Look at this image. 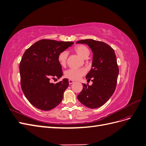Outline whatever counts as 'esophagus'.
<instances>
[{
    "label": "esophagus",
    "mask_w": 146,
    "mask_h": 146,
    "mask_svg": "<svg viewBox=\"0 0 146 146\" xmlns=\"http://www.w3.org/2000/svg\"><path fill=\"white\" fill-rule=\"evenodd\" d=\"M74 83V81L72 80H69V84H72Z\"/></svg>",
    "instance_id": "esophagus-1"
}]
</instances>
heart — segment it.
I'll list each match as a JSON object with an SVG mask.
<instances>
[{"instance_id": "b5f03b06", "label": "heart", "mask_w": 146, "mask_h": 146, "mask_svg": "<svg viewBox=\"0 0 146 146\" xmlns=\"http://www.w3.org/2000/svg\"><path fill=\"white\" fill-rule=\"evenodd\" d=\"M74 50L83 58H86L90 55V50L85 45H77L74 47ZM68 53L66 51L60 52L58 55V61L59 64L64 67L67 62ZM86 74V70L84 69H69L66 70L64 76L70 80H76L80 78Z\"/></svg>"}]
</instances>
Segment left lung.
Returning a JSON list of instances; mask_svg holds the SVG:
<instances>
[{"label": "left lung", "instance_id": "1", "mask_svg": "<svg viewBox=\"0 0 146 146\" xmlns=\"http://www.w3.org/2000/svg\"><path fill=\"white\" fill-rule=\"evenodd\" d=\"M76 43L86 44L93 52L92 68L86 78L92 85L83 84L78 100L90 108H97L105 104L115 91L119 68L113 48L104 42L92 39H83Z\"/></svg>", "mask_w": 146, "mask_h": 146}]
</instances>
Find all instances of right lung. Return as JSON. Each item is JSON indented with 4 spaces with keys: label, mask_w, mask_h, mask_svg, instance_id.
Masks as SVG:
<instances>
[{
    "label": "right lung",
    "mask_w": 146,
    "mask_h": 146,
    "mask_svg": "<svg viewBox=\"0 0 146 146\" xmlns=\"http://www.w3.org/2000/svg\"><path fill=\"white\" fill-rule=\"evenodd\" d=\"M73 44L44 39L24 52L19 64L21 86L25 98L35 107L48 111L62 101L68 80L64 78L55 84L50 81L63 76L57 58L60 52Z\"/></svg>",
    "instance_id": "obj_1"
}]
</instances>
